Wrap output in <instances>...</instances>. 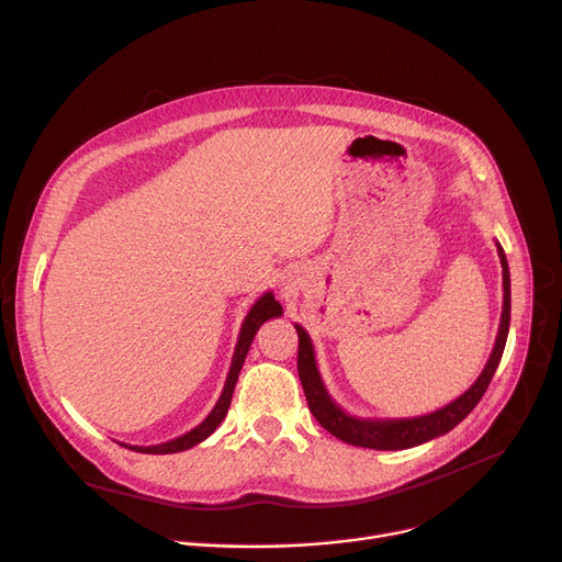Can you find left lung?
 Returning <instances> with one entry per match:
<instances>
[{"label":"left lung","mask_w":562,"mask_h":562,"mask_svg":"<svg viewBox=\"0 0 562 562\" xmlns=\"http://www.w3.org/2000/svg\"><path fill=\"white\" fill-rule=\"evenodd\" d=\"M497 254L502 260V277H504V308H502V322L497 340H494L492 353L485 362L483 372L472 383L470 390L460 394L458 400L451 404L419 417H404V419H372V417H356L345 413L331 394H328L322 374L317 370L315 360V347L306 328L302 324H294L296 336H300V353H296V372H300V381L304 385V394L311 413L315 419L326 428L328 434L336 436L338 440L353 445V447H366V449H379V451H397V449H411L422 442L434 440L438 436L449 434L453 426L463 422L474 406L481 402L485 394L494 372L499 368V360L506 347L508 328H510V272H508V260L497 243Z\"/></svg>","instance_id":"obj_1"}]
</instances>
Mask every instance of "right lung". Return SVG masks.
Wrapping results in <instances>:
<instances>
[{
    "instance_id": "add662e5",
    "label": "right lung",
    "mask_w": 562,
    "mask_h": 562,
    "mask_svg": "<svg viewBox=\"0 0 562 562\" xmlns=\"http://www.w3.org/2000/svg\"><path fill=\"white\" fill-rule=\"evenodd\" d=\"M283 315V308L281 304L274 300L272 292H266L262 296H258L256 304L249 308L245 322H243V328H240V336H238V345H236V351H234V358H231V368H228V374H226V383H224V390L220 394L217 404L213 406V411L206 415V419L202 424H196L192 431L175 438V440H168V442H160V445H149V447H138V445H124L126 449L131 451H140V453H177V451H186L194 445L204 442L215 428L222 424V419L226 417V411L231 406V397H234V390H236V381H238V374L243 370V362L247 358V351L251 347V340L256 336L258 328L266 324L268 319L272 317H281Z\"/></svg>"
}]
</instances>
